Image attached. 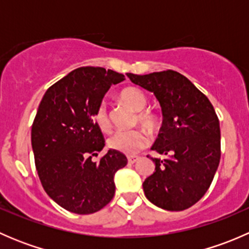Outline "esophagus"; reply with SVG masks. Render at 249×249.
Here are the masks:
<instances>
[{
	"mask_svg": "<svg viewBox=\"0 0 249 249\" xmlns=\"http://www.w3.org/2000/svg\"><path fill=\"white\" fill-rule=\"evenodd\" d=\"M137 160H139V157H131V158H129V159H127V162L131 165V164H135Z\"/></svg>",
	"mask_w": 249,
	"mask_h": 249,
	"instance_id": "1",
	"label": "esophagus"
}]
</instances>
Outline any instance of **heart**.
<instances>
[{"instance_id": "obj_1", "label": "heart", "mask_w": 249, "mask_h": 249, "mask_svg": "<svg viewBox=\"0 0 249 249\" xmlns=\"http://www.w3.org/2000/svg\"><path fill=\"white\" fill-rule=\"evenodd\" d=\"M120 100L126 106L137 113V122L141 126L144 127L148 131H154L158 126V118L154 113L149 110H143L147 107L148 99L143 91L137 88H126L120 92ZM94 120L101 131H109L110 122L107 108L105 105H100L94 114ZM148 139L144 132L140 130H132L127 132H115L113 136L109 137L108 147L112 150L122 153L125 155H135L140 152L145 144Z\"/></svg>"}]
</instances>
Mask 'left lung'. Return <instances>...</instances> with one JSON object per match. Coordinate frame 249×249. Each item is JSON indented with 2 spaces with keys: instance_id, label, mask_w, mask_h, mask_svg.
Wrapping results in <instances>:
<instances>
[{
  "instance_id": "obj_1",
  "label": "left lung",
  "mask_w": 249,
  "mask_h": 249,
  "mask_svg": "<svg viewBox=\"0 0 249 249\" xmlns=\"http://www.w3.org/2000/svg\"><path fill=\"white\" fill-rule=\"evenodd\" d=\"M126 76L153 92L162 112V126L152 149L165 158H152L155 171L143 182L145 197L162 210H187L205 195L219 165L220 127L214 108L176 71Z\"/></svg>"
}]
</instances>
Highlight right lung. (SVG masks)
Here are the masks:
<instances>
[{
	"label": "right lung",
	"mask_w": 249,
	"mask_h": 249,
	"mask_svg": "<svg viewBox=\"0 0 249 249\" xmlns=\"http://www.w3.org/2000/svg\"><path fill=\"white\" fill-rule=\"evenodd\" d=\"M124 74L104 67H79L53 84L38 106L31 130L35 164L50 199L70 212L90 214L114 196V175L127 164L122 153L105 147L94 114L110 85Z\"/></svg>",
	"instance_id": "right-lung-1"
}]
</instances>
